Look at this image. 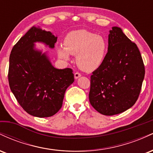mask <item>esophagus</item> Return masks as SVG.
Masks as SVG:
<instances>
[{"mask_svg": "<svg viewBox=\"0 0 153 153\" xmlns=\"http://www.w3.org/2000/svg\"><path fill=\"white\" fill-rule=\"evenodd\" d=\"M80 76H81V74H80V73H78V72H76V73H75L74 74V77H75V79L78 78L79 77H80Z\"/></svg>", "mask_w": 153, "mask_h": 153, "instance_id": "34e87169", "label": "esophagus"}]
</instances>
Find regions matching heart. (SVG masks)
Here are the masks:
<instances>
[{"label": "heart", "mask_w": 153, "mask_h": 153, "mask_svg": "<svg viewBox=\"0 0 153 153\" xmlns=\"http://www.w3.org/2000/svg\"><path fill=\"white\" fill-rule=\"evenodd\" d=\"M108 44L103 36L94 32L79 29L66 35L64 47L57 48L61 59L68 60L70 54L76 55L78 68L85 72H92L101 65L107 53Z\"/></svg>", "instance_id": "b5f03b06"}]
</instances>
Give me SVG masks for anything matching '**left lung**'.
<instances>
[{"mask_svg":"<svg viewBox=\"0 0 153 153\" xmlns=\"http://www.w3.org/2000/svg\"><path fill=\"white\" fill-rule=\"evenodd\" d=\"M109 32L108 52L93 72L89 92L91 106L106 116L125 111L136 103L145 73L136 44L117 26Z\"/></svg>","mask_w":153,"mask_h":153,"instance_id":"8db88e82","label":"left lung"}]
</instances>
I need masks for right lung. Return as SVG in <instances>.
Listing matches in <instances>:
<instances>
[{
    "mask_svg": "<svg viewBox=\"0 0 153 153\" xmlns=\"http://www.w3.org/2000/svg\"><path fill=\"white\" fill-rule=\"evenodd\" d=\"M57 39L50 31L33 26L10 52V88L20 106L34 117H49L58 112L66 89L74 82L73 70L54 68L46 54L34 49L36 42L54 48Z\"/></svg>",
    "mask_w": 153,
    "mask_h": 153,
    "instance_id": "1",
    "label": "right lung"
}]
</instances>
